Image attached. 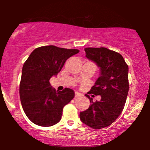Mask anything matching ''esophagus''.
I'll list each match as a JSON object with an SVG mask.
<instances>
[{
    "label": "esophagus",
    "instance_id": "esophagus-1",
    "mask_svg": "<svg viewBox=\"0 0 150 150\" xmlns=\"http://www.w3.org/2000/svg\"><path fill=\"white\" fill-rule=\"evenodd\" d=\"M82 94H80V93L77 92H75V97H82Z\"/></svg>",
    "mask_w": 150,
    "mask_h": 150
}]
</instances>
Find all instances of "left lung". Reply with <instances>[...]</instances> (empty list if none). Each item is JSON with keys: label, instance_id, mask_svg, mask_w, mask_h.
<instances>
[{"label": "left lung", "instance_id": "1", "mask_svg": "<svg viewBox=\"0 0 150 150\" xmlns=\"http://www.w3.org/2000/svg\"><path fill=\"white\" fill-rule=\"evenodd\" d=\"M86 57L100 68V76L87 93L101 96V100L90 101L89 107L80 113L87 126L101 129L112 124L124 108L128 96V66L120 53L106 48H86Z\"/></svg>", "mask_w": 150, "mask_h": 150}]
</instances>
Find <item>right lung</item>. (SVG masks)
<instances>
[{"mask_svg": "<svg viewBox=\"0 0 150 150\" xmlns=\"http://www.w3.org/2000/svg\"><path fill=\"white\" fill-rule=\"evenodd\" d=\"M79 53L55 46L34 49L24 63L20 84V97L26 116L40 126H51L61 119L63 107L75 97L73 89L56 91L49 80L61 71L65 62Z\"/></svg>", "mask_w": 150, "mask_h": 150, "instance_id": "add662e5", "label": "right lung"}]
</instances>
